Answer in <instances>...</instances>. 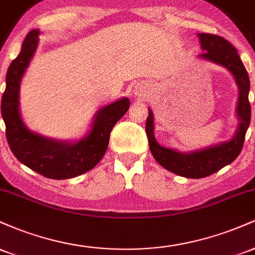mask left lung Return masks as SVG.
<instances>
[{
  "label": "left lung",
  "instance_id": "obj_1",
  "mask_svg": "<svg viewBox=\"0 0 255 255\" xmlns=\"http://www.w3.org/2000/svg\"><path fill=\"white\" fill-rule=\"evenodd\" d=\"M198 36L201 48L205 50L200 56L225 67L235 78L240 90L238 104L240 125L236 135L230 141L222 142L221 145L192 153H180L158 144L153 135V113L151 110L148 111V118L146 120V134L152 156L166 170L188 178L210 176L234 162L242 151L246 131L251 124V104L248 99L250 78L238 50L223 37L210 33H199Z\"/></svg>",
  "mask_w": 255,
  "mask_h": 255
}]
</instances>
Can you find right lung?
I'll return each instance as SVG.
<instances>
[{"mask_svg": "<svg viewBox=\"0 0 255 255\" xmlns=\"http://www.w3.org/2000/svg\"><path fill=\"white\" fill-rule=\"evenodd\" d=\"M39 31L32 30L25 37L21 51L11 61L5 75V90L1 101V114L5 136L19 162L38 174L54 180L72 178L91 170L104 156L110 131L129 109V99L122 98L101 109L90 134L74 144L55 141L28 130L19 113V87L38 44Z\"/></svg>", "mask_w": 255, "mask_h": 255, "instance_id": "1", "label": "right lung"}]
</instances>
